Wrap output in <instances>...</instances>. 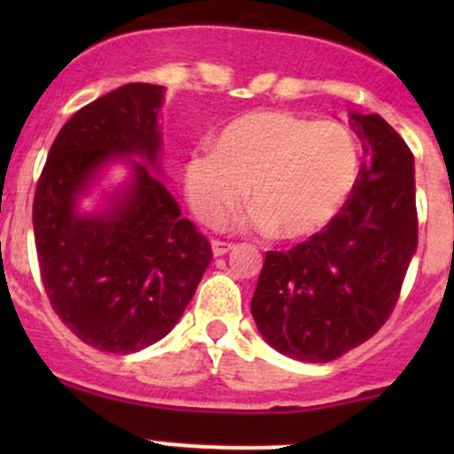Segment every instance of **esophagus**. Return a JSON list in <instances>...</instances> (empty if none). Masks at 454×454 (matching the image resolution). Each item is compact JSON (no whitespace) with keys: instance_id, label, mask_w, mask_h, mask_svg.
<instances>
[{"instance_id":"34e87169","label":"esophagus","mask_w":454,"mask_h":454,"mask_svg":"<svg viewBox=\"0 0 454 454\" xmlns=\"http://www.w3.org/2000/svg\"><path fill=\"white\" fill-rule=\"evenodd\" d=\"M210 250H213V256H223L231 253L232 244H226V241H213Z\"/></svg>"}]
</instances>
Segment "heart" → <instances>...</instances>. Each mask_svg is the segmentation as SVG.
Masks as SVG:
<instances>
[{
    "instance_id": "1",
    "label": "heart",
    "mask_w": 454,
    "mask_h": 454,
    "mask_svg": "<svg viewBox=\"0 0 454 454\" xmlns=\"http://www.w3.org/2000/svg\"><path fill=\"white\" fill-rule=\"evenodd\" d=\"M360 151L342 122L312 121L281 109L250 112L228 122L213 149L184 164V193L195 217L222 226L246 198V223L283 239L327 226L354 193Z\"/></svg>"
}]
</instances>
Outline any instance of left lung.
<instances>
[{
  "label": "left lung",
  "instance_id": "obj_1",
  "mask_svg": "<svg viewBox=\"0 0 454 454\" xmlns=\"http://www.w3.org/2000/svg\"><path fill=\"white\" fill-rule=\"evenodd\" d=\"M349 125L364 153L349 201L308 241L265 254L250 303L263 340L301 363H329L369 340L418 250L413 153L380 114L349 112Z\"/></svg>",
  "mask_w": 454,
  "mask_h": 454
}]
</instances>
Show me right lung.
I'll return each mask as SVG.
<instances>
[{
    "instance_id": "add662e5",
    "label": "right lung",
    "mask_w": 454,
    "mask_h": 454,
    "mask_svg": "<svg viewBox=\"0 0 454 454\" xmlns=\"http://www.w3.org/2000/svg\"><path fill=\"white\" fill-rule=\"evenodd\" d=\"M162 85L129 83L79 109L52 142L32 204L50 305L109 354L162 340L213 259L162 182ZM116 163L128 176L103 187ZM87 197L97 200L90 209Z\"/></svg>"
}]
</instances>
